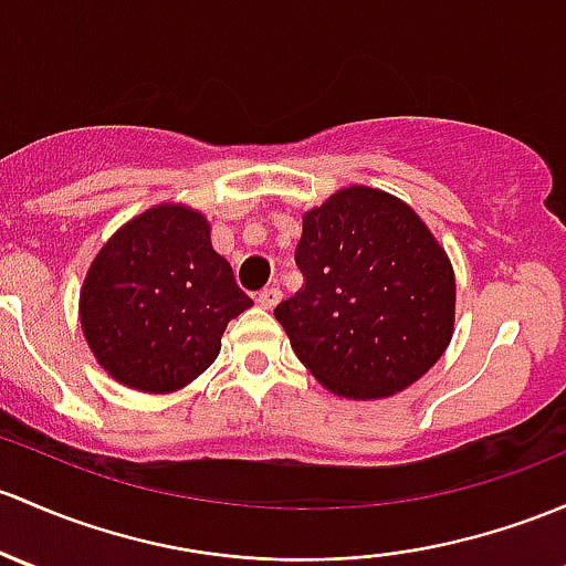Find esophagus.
Returning a JSON list of instances; mask_svg holds the SVG:
<instances>
[{
  "mask_svg": "<svg viewBox=\"0 0 566 566\" xmlns=\"http://www.w3.org/2000/svg\"><path fill=\"white\" fill-rule=\"evenodd\" d=\"M279 301H282V290H279L276 284H271V287L260 290V293H258V303L263 308H273Z\"/></svg>",
  "mask_w": 566,
  "mask_h": 566,
  "instance_id": "esophagus-1",
  "label": "esophagus"
}]
</instances>
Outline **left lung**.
<instances>
[{"label": "left lung", "mask_w": 566, "mask_h": 566, "mask_svg": "<svg viewBox=\"0 0 566 566\" xmlns=\"http://www.w3.org/2000/svg\"><path fill=\"white\" fill-rule=\"evenodd\" d=\"M303 290L276 306L295 355L344 398H382L420 379L453 336L455 279L418 213L349 187L303 217Z\"/></svg>", "instance_id": "8db88e82"}]
</instances>
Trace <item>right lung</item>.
I'll return each mask as SVG.
<instances>
[{"mask_svg": "<svg viewBox=\"0 0 566 566\" xmlns=\"http://www.w3.org/2000/svg\"><path fill=\"white\" fill-rule=\"evenodd\" d=\"M252 298L213 252L208 222L157 206L99 249L81 290V328L99 366L135 390L170 392L217 360Z\"/></svg>", "mask_w": 566, "mask_h": 566, "instance_id": "right-lung-1", "label": "right lung"}]
</instances>
